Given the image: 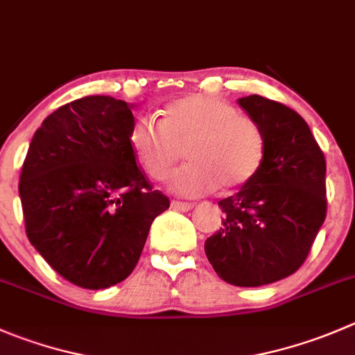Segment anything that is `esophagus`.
Instances as JSON below:
<instances>
[{"mask_svg":"<svg viewBox=\"0 0 355 355\" xmlns=\"http://www.w3.org/2000/svg\"><path fill=\"white\" fill-rule=\"evenodd\" d=\"M191 202H182V201H171V208L173 209H178V211H189V209H192Z\"/></svg>","mask_w":355,"mask_h":355,"instance_id":"esophagus-1","label":"esophagus"}]
</instances>
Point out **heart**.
Returning <instances> with one entry per match:
<instances>
[{"instance_id":"1","label":"heart","mask_w":355,"mask_h":355,"mask_svg":"<svg viewBox=\"0 0 355 355\" xmlns=\"http://www.w3.org/2000/svg\"><path fill=\"white\" fill-rule=\"evenodd\" d=\"M128 140L142 170L154 180L168 173L184 149L189 163L166 178V187L184 198L250 184L267 150L265 133L257 121L241 116L229 102L205 94L168 104L161 123L150 116L135 118Z\"/></svg>"}]
</instances>
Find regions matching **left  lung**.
I'll return each instance as SVG.
<instances>
[{
  "instance_id": "obj_1",
  "label": "left lung",
  "mask_w": 355,
  "mask_h": 355,
  "mask_svg": "<svg viewBox=\"0 0 355 355\" xmlns=\"http://www.w3.org/2000/svg\"><path fill=\"white\" fill-rule=\"evenodd\" d=\"M261 126L267 150L260 171L234 196L205 253L234 286L276 283L300 269L326 218V159L298 112L260 95L237 98Z\"/></svg>"
}]
</instances>
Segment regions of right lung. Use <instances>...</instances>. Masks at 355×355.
Here are the masks:
<instances>
[{
  "instance_id": "add662e5",
  "label": "right lung",
  "mask_w": 355,
  "mask_h": 355,
  "mask_svg": "<svg viewBox=\"0 0 355 355\" xmlns=\"http://www.w3.org/2000/svg\"><path fill=\"white\" fill-rule=\"evenodd\" d=\"M135 104L88 95L51 112L20 175L26 232L64 279L104 290L135 269L154 218L170 208L130 147Z\"/></svg>"
}]
</instances>
